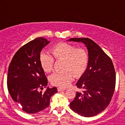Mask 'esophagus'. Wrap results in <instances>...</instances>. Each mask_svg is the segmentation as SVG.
Listing matches in <instances>:
<instances>
[{
    "label": "esophagus",
    "mask_w": 125,
    "mask_h": 125,
    "mask_svg": "<svg viewBox=\"0 0 125 125\" xmlns=\"http://www.w3.org/2000/svg\"><path fill=\"white\" fill-rule=\"evenodd\" d=\"M57 91H65V89H62V88H57Z\"/></svg>",
    "instance_id": "34e87169"
}]
</instances>
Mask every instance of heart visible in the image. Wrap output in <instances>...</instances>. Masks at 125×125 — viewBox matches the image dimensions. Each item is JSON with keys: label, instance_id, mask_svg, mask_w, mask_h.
<instances>
[{"label": "heart", "instance_id": "heart-1", "mask_svg": "<svg viewBox=\"0 0 125 125\" xmlns=\"http://www.w3.org/2000/svg\"><path fill=\"white\" fill-rule=\"evenodd\" d=\"M51 52L55 59L64 61L62 69L64 71L54 73L50 76V81L55 86L66 88L72 81L74 76L79 77L82 75L88 67L89 55L84 49H76L74 45L61 42L53 46ZM53 57L49 53H41L39 62L46 73L51 72L52 69L54 62Z\"/></svg>", "mask_w": 125, "mask_h": 125}]
</instances>
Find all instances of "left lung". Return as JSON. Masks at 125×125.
Segmentation results:
<instances>
[{"instance_id":"left-lung-1","label":"left lung","mask_w":125,"mask_h":125,"mask_svg":"<svg viewBox=\"0 0 125 125\" xmlns=\"http://www.w3.org/2000/svg\"><path fill=\"white\" fill-rule=\"evenodd\" d=\"M68 41L81 42L87 47L89 62L76 86L82 91L76 92L70 108L84 117L102 112L110 104L115 91L116 73L110 57L93 40L71 38Z\"/></svg>"}]
</instances>
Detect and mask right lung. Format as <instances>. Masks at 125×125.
I'll use <instances>...</instances> for the list:
<instances>
[{
    "label": "right lung",
    "mask_w": 125,
    "mask_h": 125,
    "mask_svg": "<svg viewBox=\"0 0 125 125\" xmlns=\"http://www.w3.org/2000/svg\"><path fill=\"white\" fill-rule=\"evenodd\" d=\"M50 41L38 37L21 47L9 66L7 88L15 102L27 113L40 112L49 106L51 97L57 93L56 87H47V79L39 62L42 49Z\"/></svg>",
    "instance_id": "1"
}]
</instances>
